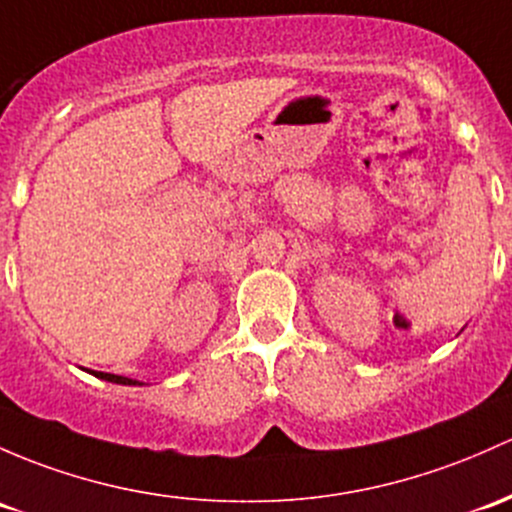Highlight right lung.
Masks as SVG:
<instances>
[{
  "mask_svg": "<svg viewBox=\"0 0 512 512\" xmlns=\"http://www.w3.org/2000/svg\"><path fill=\"white\" fill-rule=\"evenodd\" d=\"M95 378H102L107 380V383H117V385H139L137 380H129V378H122V375H112V373H98V370H95Z\"/></svg>",
  "mask_w": 512,
  "mask_h": 512,
  "instance_id": "obj_1",
  "label": "right lung"
}]
</instances>
